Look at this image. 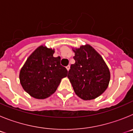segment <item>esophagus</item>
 <instances>
[{
	"mask_svg": "<svg viewBox=\"0 0 133 133\" xmlns=\"http://www.w3.org/2000/svg\"><path fill=\"white\" fill-rule=\"evenodd\" d=\"M70 65H68V66H66V69H67V70H69V69H70Z\"/></svg>",
	"mask_w": 133,
	"mask_h": 133,
	"instance_id": "esophagus-1",
	"label": "esophagus"
}]
</instances>
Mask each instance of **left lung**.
I'll list each match as a JSON object with an SVG mask.
<instances>
[{"instance_id":"left-lung-1","label":"left lung","mask_w":133,"mask_h":133,"mask_svg":"<svg viewBox=\"0 0 133 133\" xmlns=\"http://www.w3.org/2000/svg\"><path fill=\"white\" fill-rule=\"evenodd\" d=\"M75 63L71 64L67 77L75 94L84 101L101 95L107 89L110 70L103 57L89 44L72 48Z\"/></svg>"}]
</instances>
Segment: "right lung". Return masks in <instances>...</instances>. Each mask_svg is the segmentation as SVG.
<instances>
[{
  "instance_id": "obj_1",
  "label": "right lung",
  "mask_w": 133,
  "mask_h": 133,
  "mask_svg": "<svg viewBox=\"0 0 133 133\" xmlns=\"http://www.w3.org/2000/svg\"><path fill=\"white\" fill-rule=\"evenodd\" d=\"M55 49L38 46L28 57L19 74L26 92L37 99L48 98L55 92L68 71L61 65V57H54Z\"/></svg>"
}]
</instances>
